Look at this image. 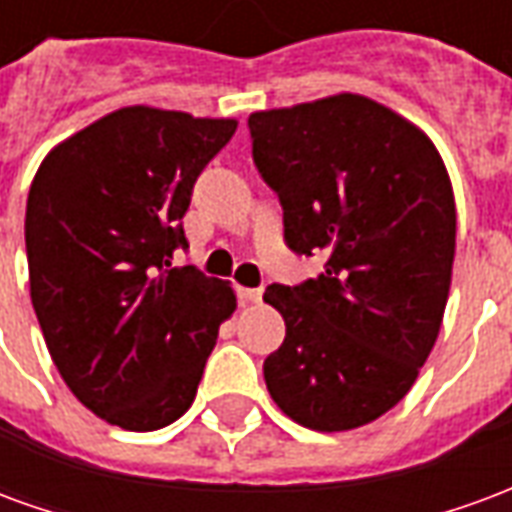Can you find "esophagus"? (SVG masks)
Masks as SVG:
<instances>
[{"mask_svg":"<svg viewBox=\"0 0 512 512\" xmlns=\"http://www.w3.org/2000/svg\"><path fill=\"white\" fill-rule=\"evenodd\" d=\"M260 296H263L260 288H238V299L244 304H255V301H260Z\"/></svg>","mask_w":512,"mask_h":512,"instance_id":"esophagus-1","label":"esophagus"}]
</instances>
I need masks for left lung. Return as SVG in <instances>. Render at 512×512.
I'll use <instances>...</instances> for the list:
<instances>
[{
    "label": "left lung",
    "instance_id": "8db88e82",
    "mask_svg": "<svg viewBox=\"0 0 512 512\" xmlns=\"http://www.w3.org/2000/svg\"><path fill=\"white\" fill-rule=\"evenodd\" d=\"M257 172L285 244L329 257L315 279L268 285L285 343L263 362L274 403L323 433L397 406L436 343L450 296L455 200L439 150L365 95L249 115Z\"/></svg>",
    "mask_w": 512,
    "mask_h": 512
}]
</instances>
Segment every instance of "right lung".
<instances>
[{
  "label": "right lung",
  "instance_id": "1",
  "mask_svg": "<svg viewBox=\"0 0 512 512\" xmlns=\"http://www.w3.org/2000/svg\"><path fill=\"white\" fill-rule=\"evenodd\" d=\"M235 120L126 106L51 150L27 197L29 293L76 400L126 430L189 411L233 288L186 249L191 191Z\"/></svg>",
  "mask_w": 512,
  "mask_h": 512
}]
</instances>
